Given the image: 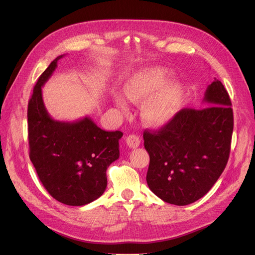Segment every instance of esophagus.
<instances>
[{
    "label": "esophagus",
    "mask_w": 255,
    "mask_h": 255,
    "mask_svg": "<svg viewBox=\"0 0 255 255\" xmlns=\"http://www.w3.org/2000/svg\"><path fill=\"white\" fill-rule=\"evenodd\" d=\"M127 144L132 149H136L140 144V138L136 135H128L126 139Z\"/></svg>",
    "instance_id": "esophagus-1"
}]
</instances>
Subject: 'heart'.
I'll return each instance as SVG.
<instances>
[{
    "instance_id": "heart-1",
    "label": "heart",
    "mask_w": 255,
    "mask_h": 255,
    "mask_svg": "<svg viewBox=\"0 0 255 255\" xmlns=\"http://www.w3.org/2000/svg\"><path fill=\"white\" fill-rule=\"evenodd\" d=\"M172 71L163 66H154L135 72L125 85V94L129 101L139 103L146 99L142 116L153 127H163L172 121L184 98V86L172 81ZM115 103L122 112L128 111L123 98L115 97Z\"/></svg>"
}]
</instances>
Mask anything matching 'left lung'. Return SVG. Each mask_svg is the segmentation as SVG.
<instances>
[{
    "instance_id": "obj_1",
    "label": "left lung",
    "mask_w": 255,
    "mask_h": 255,
    "mask_svg": "<svg viewBox=\"0 0 255 255\" xmlns=\"http://www.w3.org/2000/svg\"><path fill=\"white\" fill-rule=\"evenodd\" d=\"M203 103L210 107L183 109L157 132L143 133L150 156L146 183L167 203H194L210 191L227 166L233 110L217 79L207 86Z\"/></svg>"
}]
</instances>
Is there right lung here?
<instances>
[{
	"mask_svg": "<svg viewBox=\"0 0 255 255\" xmlns=\"http://www.w3.org/2000/svg\"><path fill=\"white\" fill-rule=\"evenodd\" d=\"M64 56L56 57L45 69L29 99V158L54 199L67 205L82 206L105 191L106 170L119 158V139L123 133L106 132L87 116L73 122L51 117L43 103L42 86Z\"/></svg>",
	"mask_w": 255,
	"mask_h": 255,
	"instance_id": "add662e5",
	"label": "right lung"
}]
</instances>
